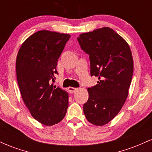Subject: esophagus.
<instances>
[{
	"instance_id": "34e87169",
	"label": "esophagus",
	"mask_w": 152,
	"mask_h": 152,
	"mask_svg": "<svg viewBox=\"0 0 152 152\" xmlns=\"http://www.w3.org/2000/svg\"><path fill=\"white\" fill-rule=\"evenodd\" d=\"M78 90V88H74V87H69V91L71 94H74Z\"/></svg>"
}]
</instances>
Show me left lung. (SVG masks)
Wrapping results in <instances>:
<instances>
[{"label": "left lung", "mask_w": 152, "mask_h": 152, "mask_svg": "<svg viewBox=\"0 0 152 152\" xmlns=\"http://www.w3.org/2000/svg\"><path fill=\"white\" fill-rule=\"evenodd\" d=\"M81 49L88 54L91 76L99 78L88 88L83 104L86 119L103 126L114 118L126 102L134 71V61L126 41L109 27L84 33L77 38Z\"/></svg>", "instance_id": "left-lung-1"}]
</instances>
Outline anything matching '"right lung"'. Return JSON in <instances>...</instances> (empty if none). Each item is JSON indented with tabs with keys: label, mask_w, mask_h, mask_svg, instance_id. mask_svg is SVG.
<instances>
[{
	"label": "right lung",
	"mask_w": 152,
	"mask_h": 152,
	"mask_svg": "<svg viewBox=\"0 0 152 152\" xmlns=\"http://www.w3.org/2000/svg\"><path fill=\"white\" fill-rule=\"evenodd\" d=\"M71 36L39 31L24 41L16 58L20 94L31 116L46 126L58 124L69 106V94L50 85L58 74L57 62Z\"/></svg>",
	"instance_id": "right-lung-1"
}]
</instances>
